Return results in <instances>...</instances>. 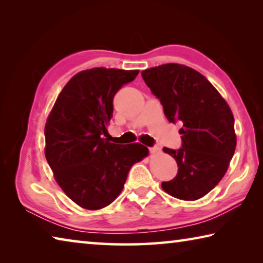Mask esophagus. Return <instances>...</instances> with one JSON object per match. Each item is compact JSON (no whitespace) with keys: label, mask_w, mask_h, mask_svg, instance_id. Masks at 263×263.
<instances>
[{"label":"esophagus","mask_w":263,"mask_h":263,"mask_svg":"<svg viewBox=\"0 0 263 263\" xmlns=\"http://www.w3.org/2000/svg\"><path fill=\"white\" fill-rule=\"evenodd\" d=\"M160 152V149L158 148V147H151L149 148V153L151 154H157V153H159Z\"/></svg>","instance_id":"34e87169"}]
</instances>
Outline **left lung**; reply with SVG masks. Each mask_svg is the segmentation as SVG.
Returning <instances> with one entry per match:
<instances>
[{
	"mask_svg": "<svg viewBox=\"0 0 263 263\" xmlns=\"http://www.w3.org/2000/svg\"><path fill=\"white\" fill-rule=\"evenodd\" d=\"M141 75L161 102L168 121L183 124L179 131L182 148H163L176 160L179 173L162 182V189L183 201L202 198L224 177L234 154L232 110L210 81L188 66L164 64Z\"/></svg>",
	"mask_w": 263,
	"mask_h": 263,
	"instance_id": "8db88e82",
	"label": "left lung"
}]
</instances>
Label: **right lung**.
Segmentation results:
<instances>
[{
	"instance_id": "right-lung-1",
	"label": "right lung",
	"mask_w": 263,
	"mask_h": 263,
	"mask_svg": "<svg viewBox=\"0 0 263 263\" xmlns=\"http://www.w3.org/2000/svg\"><path fill=\"white\" fill-rule=\"evenodd\" d=\"M139 70L95 67L66 83L45 124V157L62 191L87 210H100L122 193L131 167L148 155L139 142H110L114 96Z\"/></svg>"
}]
</instances>
